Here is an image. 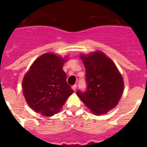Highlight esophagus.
<instances>
[{
    "label": "esophagus",
    "instance_id": "1",
    "mask_svg": "<svg viewBox=\"0 0 147 147\" xmlns=\"http://www.w3.org/2000/svg\"><path fill=\"white\" fill-rule=\"evenodd\" d=\"M72 89L74 90V91H76V85H73L72 86Z\"/></svg>",
    "mask_w": 147,
    "mask_h": 147
}]
</instances>
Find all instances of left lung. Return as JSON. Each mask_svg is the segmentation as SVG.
<instances>
[{
  "instance_id": "left-lung-1",
  "label": "left lung",
  "mask_w": 147,
  "mask_h": 147,
  "mask_svg": "<svg viewBox=\"0 0 147 147\" xmlns=\"http://www.w3.org/2000/svg\"><path fill=\"white\" fill-rule=\"evenodd\" d=\"M85 67L86 91L76 95L95 115L107 113L119 103L124 91L121 75L111 59L100 51L80 56Z\"/></svg>"
}]
</instances>
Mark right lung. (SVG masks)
I'll return each instance as SVG.
<instances>
[{
    "mask_svg": "<svg viewBox=\"0 0 147 147\" xmlns=\"http://www.w3.org/2000/svg\"><path fill=\"white\" fill-rule=\"evenodd\" d=\"M65 61V58L54 54H44L34 62L23 77V95L35 112L52 116L59 113L74 92L62 69Z\"/></svg>",
    "mask_w": 147,
    "mask_h": 147,
    "instance_id": "obj_1",
    "label": "right lung"
}]
</instances>
